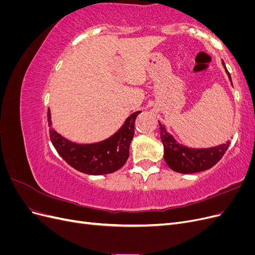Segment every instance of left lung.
<instances>
[{
  "label": "left lung",
  "instance_id": "1",
  "mask_svg": "<svg viewBox=\"0 0 255 255\" xmlns=\"http://www.w3.org/2000/svg\"><path fill=\"white\" fill-rule=\"evenodd\" d=\"M226 72L231 80V75L227 68ZM159 132L161 142L164 144V159L166 164L173 171L184 174L201 172L212 168L225 155L230 144V141H227L215 148L190 149L177 143L172 135L169 134L160 123Z\"/></svg>",
  "mask_w": 255,
  "mask_h": 255
}]
</instances>
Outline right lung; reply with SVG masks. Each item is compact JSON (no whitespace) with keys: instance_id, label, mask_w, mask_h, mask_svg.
<instances>
[{"instance_id":"add662e5","label":"right lung","mask_w":255,"mask_h":255,"mask_svg":"<svg viewBox=\"0 0 255 255\" xmlns=\"http://www.w3.org/2000/svg\"><path fill=\"white\" fill-rule=\"evenodd\" d=\"M140 114L136 112L126 120L125 125L109 139L90 144H79L67 140L51 128V115L48 111L50 139L59 155L76 170L100 175L117 171L129 156V143L134 137L135 119Z\"/></svg>"}]
</instances>
